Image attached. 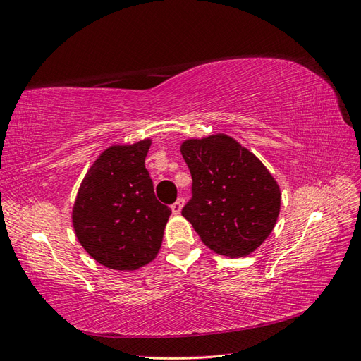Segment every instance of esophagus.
<instances>
[{"mask_svg":"<svg viewBox=\"0 0 361 361\" xmlns=\"http://www.w3.org/2000/svg\"><path fill=\"white\" fill-rule=\"evenodd\" d=\"M183 205H184V198H178L177 201H175V202L171 205L172 213H173V214H180V213H181V209H183Z\"/></svg>","mask_w":361,"mask_h":361,"instance_id":"obj_1","label":"esophagus"}]
</instances>
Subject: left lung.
<instances>
[{
    "label": "left lung",
    "mask_w": 361,
    "mask_h": 361,
    "mask_svg": "<svg viewBox=\"0 0 361 361\" xmlns=\"http://www.w3.org/2000/svg\"><path fill=\"white\" fill-rule=\"evenodd\" d=\"M181 154L192 175V198L181 214L205 246L245 257L269 238L281 192L271 172L238 140L222 135L189 139Z\"/></svg>",
    "instance_id": "left-lung-1"
}]
</instances>
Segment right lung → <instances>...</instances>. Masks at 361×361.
Here are the masks:
<instances>
[{"mask_svg":"<svg viewBox=\"0 0 361 361\" xmlns=\"http://www.w3.org/2000/svg\"><path fill=\"white\" fill-rule=\"evenodd\" d=\"M151 139L113 145L81 181L72 225L86 252L102 266L136 271L156 259L171 216L145 168Z\"/></svg>","mask_w":361,"mask_h":361,"instance_id":"add662e5","label":"right lung"}]
</instances>
